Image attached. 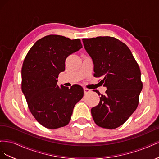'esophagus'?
Here are the masks:
<instances>
[{
	"mask_svg": "<svg viewBox=\"0 0 159 159\" xmlns=\"http://www.w3.org/2000/svg\"><path fill=\"white\" fill-rule=\"evenodd\" d=\"M84 93H85V94L91 92V89H88V88H84Z\"/></svg>",
	"mask_w": 159,
	"mask_h": 159,
	"instance_id": "esophagus-1",
	"label": "esophagus"
}]
</instances>
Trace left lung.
I'll return each mask as SVG.
<instances>
[{"instance_id":"obj_1","label":"left lung","mask_w":159,"mask_h":159,"mask_svg":"<svg viewBox=\"0 0 159 159\" xmlns=\"http://www.w3.org/2000/svg\"><path fill=\"white\" fill-rule=\"evenodd\" d=\"M85 50L93 60L94 76L107 87L91 112L97 125L117 128L125 122L139 105L143 88L141 71L128 46L114 37L83 38Z\"/></svg>"}]
</instances>
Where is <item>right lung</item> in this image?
<instances>
[{
    "label": "right lung",
    "instance_id": "right-lung-1",
    "mask_svg": "<svg viewBox=\"0 0 159 159\" xmlns=\"http://www.w3.org/2000/svg\"><path fill=\"white\" fill-rule=\"evenodd\" d=\"M81 48L80 39L51 34L36 41L24 60L22 91L30 111L47 129L67 125L75 105L83 98L81 86L60 88L56 80L65 70L68 56Z\"/></svg>",
    "mask_w": 159,
    "mask_h": 159
}]
</instances>
